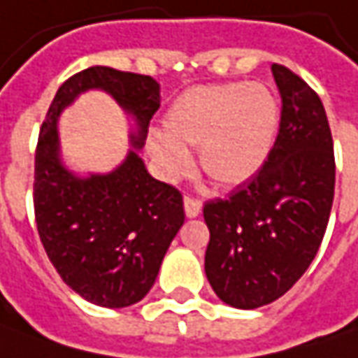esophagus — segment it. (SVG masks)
I'll return each instance as SVG.
<instances>
[{
    "instance_id": "obj_1",
    "label": "esophagus",
    "mask_w": 358,
    "mask_h": 358,
    "mask_svg": "<svg viewBox=\"0 0 358 358\" xmlns=\"http://www.w3.org/2000/svg\"><path fill=\"white\" fill-rule=\"evenodd\" d=\"M184 212L188 217H196L200 216L202 212V202L198 198H192V196H186L184 198Z\"/></svg>"
}]
</instances>
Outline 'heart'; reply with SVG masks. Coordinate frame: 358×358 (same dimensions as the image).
Masks as SVG:
<instances>
[{
	"label": "heart",
	"mask_w": 358,
	"mask_h": 358,
	"mask_svg": "<svg viewBox=\"0 0 358 358\" xmlns=\"http://www.w3.org/2000/svg\"><path fill=\"white\" fill-rule=\"evenodd\" d=\"M278 129V99L262 83L196 87L168 108L166 136H155L150 152L176 180L192 166L188 148H198L200 166L217 186H238L264 168Z\"/></svg>",
	"instance_id": "b5f03b06"
}]
</instances>
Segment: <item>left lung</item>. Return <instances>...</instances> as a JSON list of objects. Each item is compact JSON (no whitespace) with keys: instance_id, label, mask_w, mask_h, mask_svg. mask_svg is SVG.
Listing matches in <instances>:
<instances>
[{"instance_id":"left-lung-1","label":"left lung","mask_w":358,"mask_h":358,"mask_svg":"<svg viewBox=\"0 0 358 358\" xmlns=\"http://www.w3.org/2000/svg\"><path fill=\"white\" fill-rule=\"evenodd\" d=\"M281 94L275 144L264 168L203 203L206 278L224 303L257 309L297 283L323 241L335 196L333 136L319 94L273 63Z\"/></svg>"}]
</instances>
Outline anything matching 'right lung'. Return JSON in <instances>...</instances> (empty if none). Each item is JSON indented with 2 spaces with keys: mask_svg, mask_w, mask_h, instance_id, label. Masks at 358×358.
I'll return each mask as SVG.
<instances>
[{
  "mask_svg": "<svg viewBox=\"0 0 358 358\" xmlns=\"http://www.w3.org/2000/svg\"><path fill=\"white\" fill-rule=\"evenodd\" d=\"M91 88L110 94L135 120V148L108 175L77 177L60 160L56 120ZM158 106L152 77L89 67L59 87L37 141L33 206L45 252L71 289L108 309L134 305L150 291L184 224L182 194L152 178L138 156Z\"/></svg>",
  "mask_w": 358,
  "mask_h": 358,
  "instance_id": "add662e5",
  "label": "right lung"
}]
</instances>
